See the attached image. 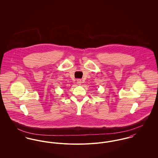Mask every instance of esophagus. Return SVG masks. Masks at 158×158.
I'll return each mask as SVG.
<instances>
[{
    "mask_svg": "<svg viewBox=\"0 0 158 158\" xmlns=\"http://www.w3.org/2000/svg\"><path fill=\"white\" fill-rule=\"evenodd\" d=\"M77 82L78 85H80V84L81 83V79H78V80H77Z\"/></svg>",
    "mask_w": 158,
    "mask_h": 158,
    "instance_id": "esophagus-1",
    "label": "esophagus"
}]
</instances>
